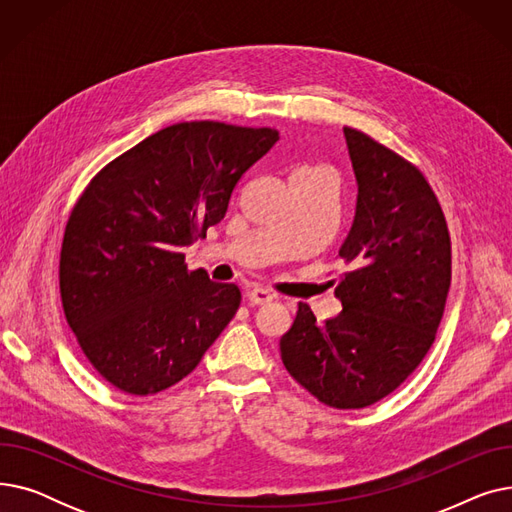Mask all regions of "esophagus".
<instances>
[{
  "label": "esophagus",
  "mask_w": 512,
  "mask_h": 512,
  "mask_svg": "<svg viewBox=\"0 0 512 512\" xmlns=\"http://www.w3.org/2000/svg\"><path fill=\"white\" fill-rule=\"evenodd\" d=\"M247 299L251 305H267L274 301V294L265 288H251L247 290Z\"/></svg>",
  "instance_id": "esophagus-1"
}]
</instances>
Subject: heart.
I'll list each match as a JSON object with an SVG mask.
<instances>
[{
    "label": "heart",
    "mask_w": 512,
    "mask_h": 512,
    "mask_svg": "<svg viewBox=\"0 0 512 512\" xmlns=\"http://www.w3.org/2000/svg\"><path fill=\"white\" fill-rule=\"evenodd\" d=\"M294 174H305V176H326V178H330V176H328V172H326V170H321V168H301V170H297Z\"/></svg>",
    "instance_id": "heart-1"
}]
</instances>
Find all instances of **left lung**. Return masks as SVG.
Wrapping results in <instances>:
<instances>
[{"mask_svg":"<svg viewBox=\"0 0 512 512\" xmlns=\"http://www.w3.org/2000/svg\"><path fill=\"white\" fill-rule=\"evenodd\" d=\"M344 139L357 205L338 251L348 265L334 288L342 311L317 324L299 303L280 353L324 405L363 409L405 382L436 338L450 288V234L413 164L355 128H344Z\"/></svg>","mask_w":512,"mask_h":512,"instance_id":"1","label":"left lung"}]
</instances>
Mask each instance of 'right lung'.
I'll use <instances>...</instances> for the list:
<instances>
[{"label": "right lung", "instance_id": "obj_1", "mask_svg": "<svg viewBox=\"0 0 512 512\" xmlns=\"http://www.w3.org/2000/svg\"><path fill=\"white\" fill-rule=\"evenodd\" d=\"M278 139L274 128L174 124L110 161L76 201L62 305L83 353L118 390L174 386L230 324L238 286L188 274L184 249L224 220L236 182Z\"/></svg>", "mask_w": 512, "mask_h": 512}]
</instances>
